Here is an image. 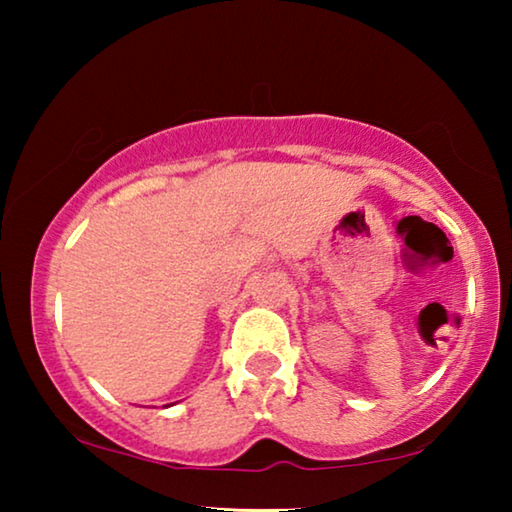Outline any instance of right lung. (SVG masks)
<instances>
[{
  "mask_svg": "<svg viewBox=\"0 0 512 512\" xmlns=\"http://www.w3.org/2000/svg\"><path fill=\"white\" fill-rule=\"evenodd\" d=\"M167 406H169V404H167Z\"/></svg>",
  "mask_w": 512,
  "mask_h": 512,
  "instance_id": "1",
  "label": "right lung"
}]
</instances>
